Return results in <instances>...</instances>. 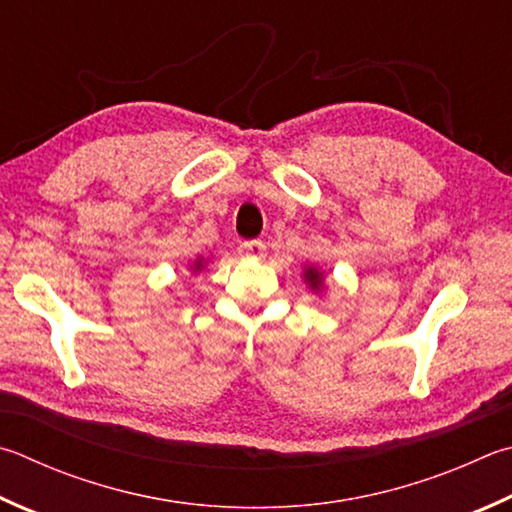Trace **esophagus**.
Returning a JSON list of instances; mask_svg holds the SVG:
<instances>
[{"instance_id":"esophagus-1","label":"esophagus","mask_w":512,"mask_h":512,"mask_svg":"<svg viewBox=\"0 0 512 512\" xmlns=\"http://www.w3.org/2000/svg\"><path fill=\"white\" fill-rule=\"evenodd\" d=\"M241 248H244L246 253L253 255V257H264V253H266V244L262 239H248V241H244V244H241Z\"/></svg>"}]
</instances>
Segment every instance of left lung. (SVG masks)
<instances>
[{
	"mask_svg": "<svg viewBox=\"0 0 512 512\" xmlns=\"http://www.w3.org/2000/svg\"><path fill=\"white\" fill-rule=\"evenodd\" d=\"M304 277H306V280H309V284H311L313 288H318V286H320V282H322V280H320V273H318V271H313V268H309V271H306V275H304Z\"/></svg>",
	"mask_w": 512,
	"mask_h": 512,
	"instance_id": "8db88e82",
	"label": "left lung"
}]
</instances>
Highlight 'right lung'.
Returning <instances> with one entry per match:
<instances>
[{
  "label": "right lung",
  "mask_w": 512,
  "mask_h": 512,
  "mask_svg": "<svg viewBox=\"0 0 512 512\" xmlns=\"http://www.w3.org/2000/svg\"><path fill=\"white\" fill-rule=\"evenodd\" d=\"M199 266H201V264H197V268H199Z\"/></svg>",
  "instance_id": "add662e5"
}]
</instances>
